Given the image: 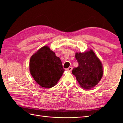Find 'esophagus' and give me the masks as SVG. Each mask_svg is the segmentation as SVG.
Listing matches in <instances>:
<instances>
[{
    "label": "esophagus",
    "instance_id": "esophagus-1",
    "mask_svg": "<svg viewBox=\"0 0 123 123\" xmlns=\"http://www.w3.org/2000/svg\"><path fill=\"white\" fill-rule=\"evenodd\" d=\"M66 70H67V71H70H70H72V68L71 67H69L68 68H67Z\"/></svg>",
    "mask_w": 123,
    "mask_h": 123
}]
</instances>
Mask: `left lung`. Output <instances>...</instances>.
Here are the masks:
<instances>
[{
  "mask_svg": "<svg viewBox=\"0 0 123 123\" xmlns=\"http://www.w3.org/2000/svg\"><path fill=\"white\" fill-rule=\"evenodd\" d=\"M75 58L79 66L74 68L72 72L80 87L84 89L94 87L99 82L104 73L100 59L91 49L84 53H76Z\"/></svg>",
  "mask_w": 123,
  "mask_h": 123,
  "instance_id": "1",
  "label": "left lung"
}]
</instances>
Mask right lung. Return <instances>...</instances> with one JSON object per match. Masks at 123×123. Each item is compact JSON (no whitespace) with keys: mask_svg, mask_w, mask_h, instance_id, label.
Instances as JSON below:
<instances>
[{"mask_svg":"<svg viewBox=\"0 0 123 123\" xmlns=\"http://www.w3.org/2000/svg\"><path fill=\"white\" fill-rule=\"evenodd\" d=\"M29 67L36 82L45 88L56 85L65 71L60 58L47 46L40 48L32 56Z\"/></svg>","mask_w":123,"mask_h":123,"instance_id":"right-lung-1","label":"right lung"}]
</instances>
